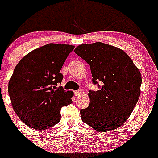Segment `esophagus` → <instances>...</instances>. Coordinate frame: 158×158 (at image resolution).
Instances as JSON below:
<instances>
[{
  "label": "esophagus",
  "mask_w": 158,
  "mask_h": 158,
  "mask_svg": "<svg viewBox=\"0 0 158 158\" xmlns=\"http://www.w3.org/2000/svg\"><path fill=\"white\" fill-rule=\"evenodd\" d=\"M82 93V90H77V91H75V96H80L81 94Z\"/></svg>",
  "instance_id": "obj_1"
}]
</instances>
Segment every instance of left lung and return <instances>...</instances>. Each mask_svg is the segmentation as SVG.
<instances>
[{"instance_id": "obj_1", "label": "left lung", "mask_w": 158, "mask_h": 158, "mask_svg": "<svg viewBox=\"0 0 158 158\" xmlns=\"http://www.w3.org/2000/svg\"><path fill=\"white\" fill-rule=\"evenodd\" d=\"M74 52L90 65L93 83H103L98 91H89L90 104L81 110L82 121L97 132L117 129L139 99L140 71L123 50L100 42L79 45Z\"/></svg>"}]
</instances>
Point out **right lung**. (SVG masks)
Masks as SVG:
<instances>
[{"label": "right lung", "mask_w": 158, "mask_h": 158, "mask_svg": "<svg viewBox=\"0 0 158 158\" xmlns=\"http://www.w3.org/2000/svg\"><path fill=\"white\" fill-rule=\"evenodd\" d=\"M74 46L49 43L25 55L8 82L14 111L33 129L45 131L58 123L60 110L72 103L73 93L57 87L63 76L62 65Z\"/></svg>", "instance_id": "add662e5"}]
</instances>
